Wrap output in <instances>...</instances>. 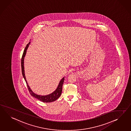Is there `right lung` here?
I'll use <instances>...</instances> for the list:
<instances>
[{
  "mask_svg": "<svg viewBox=\"0 0 131 131\" xmlns=\"http://www.w3.org/2000/svg\"><path fill=\"white\" fill-rule=\"evenodd\" d=\"M30 43V42H29L28 44H27V46L25 48V50L24 51L23 54L22 58H21L22 73V75H23L24 78L26 82L28 89L29 90V92L30 93L31 95H32V96H33L35 98H36V99H37L38 100L42 101L43 102H44V103H50V102H52L55 101L56 100H57V99L60 96L61 94L62 93V86H63V84H64V77H63L61 80L59 82V84L58 85V87H57V89L54 91V92H53L52 93L49 94H48L47 95H38L37 94H35L34 92L31 90L30 87L29 86L28 84L27 83V80L26 79L25 74V70H24V57H25V55H26V54L27 53V49L29 47V45Z\"/></svg>",
  "mask_w": 131,
  "mask_h": 131,
  "instance_id": "right-lung-1",
  "label": "right lung"
}]
</instances>
